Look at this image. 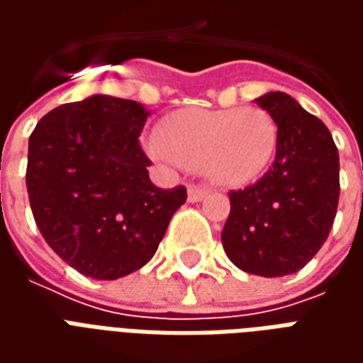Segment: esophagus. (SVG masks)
<instances>
[{
	"label": "esophagus",
	"mask_w": 363,
	"mask_h": 363,
	"mask_svg": "<svg viewBox=\"0 0 363 363\" xmlns=\"http://www.w3.org/2000/svg\"><path fill=\"white\" fill-rule=\"evenodd\" d=\"M208 194H210V190L204 189V186H198V184H190L189 186L190 202H202Z\"/></svg>",
	"instance_id": "obj_1"
}]
</instances>
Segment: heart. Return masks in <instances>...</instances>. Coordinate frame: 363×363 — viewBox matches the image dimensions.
Returning <instances> with one entry per match:
<instances>
[{
	"label": "heart",
	"mask_w": 363,
	"mask_h": 363,
	"mask_svg": "<svg viewBox=\"0 0 363 363\" xmlns=\"http://www.w3.org/2000/svg\"><path fill=\"white\" fill-rule=\"evenodd\" d=\"M276 150V124L260 108H184L171 114L150 151L161 161L204 171L208 179L239 186L267 171Z\"/></svg>",
	"instance_id": "heart-1"
}]
</instances>
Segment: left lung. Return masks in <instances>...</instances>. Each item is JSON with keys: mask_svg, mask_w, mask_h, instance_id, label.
<instances>
[{"mask_svg": "<svg viewBox=\"0 0 363 363\" xmlns=\"http://www.w3.org/2000/svg\"><path fill=\"white\" fill-rule=\"evenodd\" d=\"M257 103L278 128L276 157L260 181L229 192L221 243L237 268L276 278L301 270L327 241L340 163L328 128L294 96L270 91Z\"/></svg>", "mask_w": 363, "mask_h": 363, "instance_id": "left-lung-1", "label": "left lung"}]
</instances>
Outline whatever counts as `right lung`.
Listing matches in <instances>:
<instances>
[{"mask_svg": "<svg viewBox=\"0 0 363 363\" xmlns=\"http://www.w3.org/2000/svg\"><path fill=\"white\" fill-rule=\"evenodd\" d=\"M142 103L91 95L40 118L28 138L30 210L52 251L83 276L116 280L147 264L186 189L150 179Z\"/></svg>", "mask_w": 363, "mask_h": 363, "instance_id": "right-lung-1", "label": "right lung"}]
</instances>
